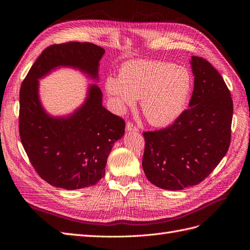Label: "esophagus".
Wrapping results in <instances>:
<instances>
[{
  "instance_id": "esophagus-1",
  "label": "esophagus",
  "mask_w": 250,
  "mask_h": 250,
  "mask_svg": "<svg viewBox=\"0 0 250 250\" xmlns=\"http://www.w3.org/2000/svg\"><path fill=\"white\" fill-rule=\"evenodd\" d=\"M138 130H139L138 127H135L131 122H127V124H126V131H128V132H131V131L137 132Z\"/></svg>"
}]
</instances>
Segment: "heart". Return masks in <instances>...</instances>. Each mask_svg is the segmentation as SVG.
Masks as SVG:
<instances>
[{"mask_svg": "<svg viewBox=\"0 0 250 250\" xmlns=\"http://www.w3.org/2000/svg\"><path fill=\"white\" fill-rule=\"evenodd\" d=\"M105 88L117 109L124 111L142 99L141 108L154 126L169 125L186 109L192 89L191 74L185 67L157 60L125 63L119 77L109 76Z\"/></svg>", "mask_w": 250, "mask_h": 250, "instance_id": "b5f03b06", "label": "heart"}]
</instances>
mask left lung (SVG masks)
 I'll list each match as a JSON object with an SVG mask.
<instances>
[{
  "label": "left lung",
  "instance_id": "left-lung-1",
  "mask_svg": "<svg viewBox=\"0 0 250 250\" xmlns=\"http://www.w3.org/2000/svg\"><path fill=\"white\" fill-rule=\"evenodd\" d=\"M194 89L188 108L167 128L144 132L142 166L151 184L178 191L200 184L221 162L230 144L232 100L220 74L192 56Z\"/></svg>",
  "mask_w": 250,
  "mask_h": 250
}]
</instances>
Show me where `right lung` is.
<instances>
[{"instance_id":"obj_1","label":"right lung","mask_w":250,"mask_h":250,"mask_svg":"<svg viewBox=\"0 0 250 250\" xmlns=\"http://www.w3.org/2000/svg\"><path fill=\"white\" fill-rule=\"evenodd\" d=\"M105 50L90 42L52 44L31 66L20 90V137L39 175L53 187L78 190L96 185L107 157L124 135L125 122L102 105L97 84L72 113L54 117L40 99V79L59 67H72L95 81Z\"/></svg>"}]
</instances>
